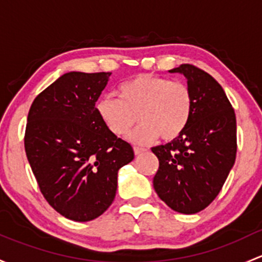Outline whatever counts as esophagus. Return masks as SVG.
Instances as JSON below:
<instances>
[{
  "label": "esophagus",
  "mask_w": 262,
  "mask_h": 262,
  "mask_svg": "<svg viewBox=\"0 0 262 262\" xmlns=\"http://www.w3.org/2000/svg\"><path fill=\"white\" fill-rule=\"evenodd\" d=\"M133 149L137 156H138V154H142L143 152H145V148H142V147H133Z\"/></svg>",
  "instance_id": "1"
}]
</instances>
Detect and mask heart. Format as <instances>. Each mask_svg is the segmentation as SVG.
Returning a JSON list of instances; mask_svg holds the SVG:
<instances>
[{
	"mask_svg": "<svg viewBox=\"0 0 262 262\" xmlns=\"http://www.w3.org/2000/svg\"><path fill=\"white\" fill-rule=\"evenodd\" d=\"M118 99L104 96L96 103V113L115 137L130 132L137 119L140 124L130 139L145 144L157 137L173 140L181 136L193 114L194 99L191 88L153 74H139L122 82Z\"/></svg>",
	"mask_w": 262,
	"mask_h": 262,
	"instance_id": "heart-1",
	"label": "heart"
}]
</instances>
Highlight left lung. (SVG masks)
<instances>
[{"label": "left lung", "mask_w": 262, "mask_h": 262, "mask_svg": "<svg viewBox=\"0 0 262 262\" xmlns=\"http://www.w3.org/2000/svg\"><path fill=\"white\" fill-rule=\"evenodd\" d=\"M170 73L187 78L193 93V114L178 138L152 148L159 161L153 186L173 211L192 214L217 197L233 167L236 115L221 85L202 69L182 64Z\"/></svg>", "instance_id": "obj_1"}]
</instances>
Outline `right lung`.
Returning a JSON list of instances; mask_svg holds the SVG:
<instances>
[{"label": "right lung", "mask_w": 262, "mask_h": 262, "mask_svg": "<svg viewBox=\"0 0 262 262\" xmlns=\"http://www.w3.org/2000/svg\"><path fill=\"white\" fill-rule=\"evenodd\" d=\"M110 74H64L35 98L27 115L25 152L38 188L73 221H92L108 210L118 170L134 158L132 145L113 136L96 113Z\"/></svg>", "instance_id": "obj_1"}]
</instances>
